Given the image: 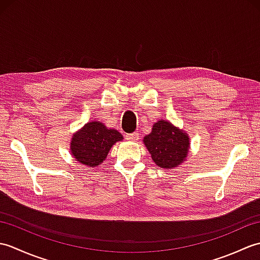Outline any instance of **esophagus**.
I'll return each instance as SVG.
<instances>
[{"label":"esophagus","instance_id":"34e87169","mask_svg":"<svg viewBox=\"0 0 260 260\" xmlns=\"http://www.w3.org/2000/svg\"><path fill=\"white\" fill-rule=\"evenodd\" d=\"M139 137H140V134H139V133H132V134H126V135H125V139H126L127 141H131V142L137 141V140H139Z\"/></svg>","mask_w":260,"mask_h":260}]
</instances>
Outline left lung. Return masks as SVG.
I'll use <instances>...</instances> for the list:
<instances>
[{
	"label": "left lung",
	"mask_w": 260,
	"mask_h": 260,
	"mask_svg": "<svg viewBox=\"0 0 260 260\" xmlns=\"http://www.w3.org/2000/svg\"><path fill=\"white\" fill-rule=\"evenodd\" d=\"M144 144L156 165L171 169L178 167L186 157L189 137L169 121L159 120L154 124L152 133L144 137Z\"/></svg>",
	"instance_id": "obj_1"
}]
</instances>
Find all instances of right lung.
Masks as SVG:
<instances>
[{
    "label": "right lung",
    "instance_id": "1",
    "mask_svg": "<svg viewBox=\"0 0 260 260\" xmlns=\"http://www.w3.org/2000/svg\"><path fill=\"white\" fill-rule=\"evenodd\" d=\"M123 136L116 129H109L99 121H91L75 134L71 141V153L81 164L95 168L101 164L116 142Z\"/></svg>",
    "mask_w": 260,
    "mask_h": 260
}]
</instances>
